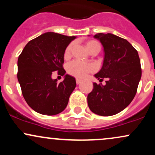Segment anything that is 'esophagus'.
<instances>
[{
	"mask_svg": "<svg viewBox=\"0 0 155 155\" xmlns=\"http://www.w3.org/2000/svg\"><path fill=\"white\" fill-rule=\"evenodd\" d=\"M76 84H79L81 82V80H80L79 79H76Z\"/></svg>",
	"mask_w": 155,
	"mask_h": 155,
	"instance_id": "34e87169",
	"label": "esophagus"
}]
</instances>
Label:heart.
<instances>
[{
    "instance_id": "obj_1",
    "label": "heart",
    "mask_w": 155,
    "mask_h": 155,
    "mask_svg": "<svg viewBox=\"0 0 155 155\" xmlns=\"http://www.w3.org/2000/svg\"><path fill=\"white\" fill-rule=\"evenodd\" d=\"M86 47L90 52L97 51L98 53L101 49V44L96 40L87 41L86 42ZM73 47H74V43L70 44L66 47L64 52V58L65 59H68L71 57ZM66 70L70 75L75 76L76 78H79V79H82L87 75L89 73L93 72L95 71V66L92 64L83 63L79 60H74L68 64Z\"/></svg>"
}]
</instances>
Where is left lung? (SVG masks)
Segmentation results:
<instances>
[{
  "label": "left lung",
  "instance_id": "left-lung-1",
  "mask_svg": "<svg viewBox=\"0 0 155 155\" xmlns=\"http://www.w3.org/2000/svg\"><path fill=\"white\" fill-rule=\"evenodd\" d=\"M104 50L100 71L95 74L99 81L106 79V85L93 83L88 94L90 109L100 116H112L122 111L136 95L141 77L138 51L126 39L111 33H97Z\"/></svg>",
  "mask_w": 155,
  "mask_h": 155
}]
</instances>
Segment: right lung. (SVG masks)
Here are the masks:
<instances>
[{
  "label": "right lung",
  "instance_id": "right-lung-1",
  "mask_svg": "<svg viewBox=\"0 0 155 155\" xmlns=\"http://www.w3.org/2000/svg\"><path fill=\"white\" fill-rule=\"evenodd\" d=\"M76 36L48 32L30 41L17 61V79L28 106L44 115H56L66 108L76 87V79L65 76L61 82L51 79L52 72L64 76V52Z\"/></svg>",
  "mask_w": 155,
  "mask_h": 155
}]
</instances>
